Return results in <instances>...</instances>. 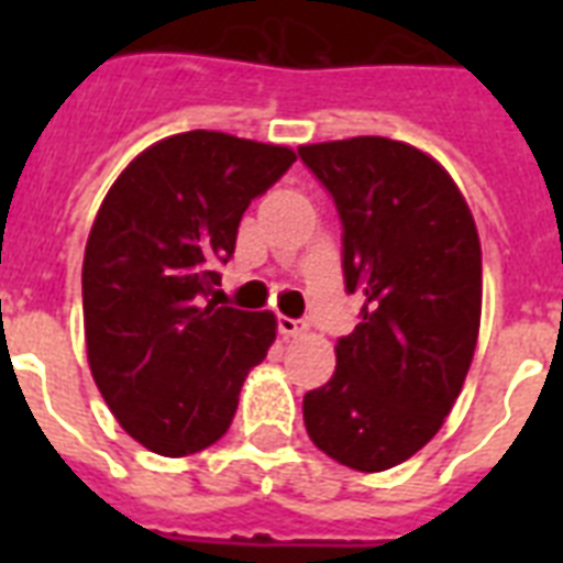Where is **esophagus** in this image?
<instances>
[{
    "mask_svg": "<svg viewBox=\"0 0 563 563\" xmlns=\"http://www.w3.org/2000/svg\"><path fill=\"white\" fill-rule=\"evenodd\" d=\"M277 330H280V335H298L307 330V321H300V318H289V316H277Z\"/></svg>",
    "mask_w": 563,
    "mask_h": 563,
    "instance_id": "obj_1",
    "label": "esophagus"
}]
</instances>
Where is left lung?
<instances>
[{
    "label": "left lung",
    "instance_id": "8db88e82",
    "mask_svg": "<svg viewBox=\"0 0 563 563\" xmlns=\"http://www.w3.org/2000/svg\"><path fill=\"white\" fill-rule=\"evenodd\" d=\"M342 221L344 289L365 298L335 374L303 397L318 450L353 471L406 462L462 391L482 316V247L453 178L415 145H300Z\"/></svg>",
    "mask_w": 563,
    "mask_h": 563
}]
</instances>
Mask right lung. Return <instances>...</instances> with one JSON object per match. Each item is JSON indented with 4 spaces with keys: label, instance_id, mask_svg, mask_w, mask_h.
<instances>
[{
    "label": "right lung",
    "instance_id": "obj_1",
    "mask_svg": "<svg viewBox=\"0 0 563 563\" xmlns=\"http://www.w3.org/2000/svg\"><path fill=\"white\" fill-rule=\"evenodd\" d=\"M291 163L283 145L187 131L145 148L101 201L81 272L87 360L122 429L152 453L216 444L272 347V312L221 307L212 291L242 212Z\"/></svg>",
    "mask_w": 563,
    "mask_h": 563
}]
</instances>
